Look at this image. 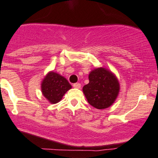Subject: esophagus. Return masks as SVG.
<instances>
[{"instance_id":"obj_1","label":"esophagus","mask_w":158,"mask_h":158,"mask_svg":"<svg viewBox=\"0 0 158 158\" xmlns=\"http://www.w3.org/2000/svg\"><path fill=\"white\" fill-rule=\"evenodd\" d=\"M73 87L77 88V89H79L81 87V84L79 82H76V83H74L73 84Z\"/></svg>"}]
</instances>
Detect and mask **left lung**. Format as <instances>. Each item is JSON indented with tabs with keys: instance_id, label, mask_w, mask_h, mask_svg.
I'll use <instances>...</instances> for the list:
<instances>
[{
	"instance_id": "8db88e82",
	"label": "left lung",
	"mask_w": 158,
	"mask_h": 158,
	"mask_svg": "<svg viewBox=\"0 0 158 158\" xmlns=\"http://www.w3.org/2000/svg\"><path fill=\"white\" fill-rule=\"evenodd\" d=\"M82 91L90 106L98 109L109 108L120 91V83L114 74L105 68L94 69L89 74V83Z\"/></svg>"
}]
</instances>
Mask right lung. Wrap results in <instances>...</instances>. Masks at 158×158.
Returning <instances> with one entry per match:
<instances>
[{
    "instance_id": "add662e5",
    "label": "right lung",
    "mask_w": 158,
    "mask_h": 158,
    "mask_svg": "<svg viewBox=\"0 0 158 158\" xmlns=\"http://www.w3.org/2000/svg\"><path fill=\"white\" fill-rule=\"evenodd\" d=\"M71 88L72 86L69 81L54 72H49L41 84L42 94L51 104L59 102Z\"/></svg>"
}]
</instances>
